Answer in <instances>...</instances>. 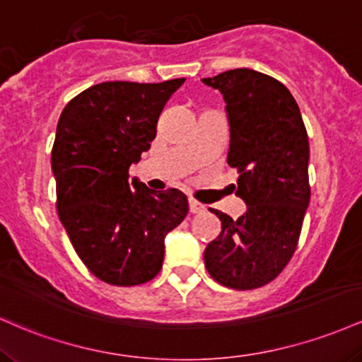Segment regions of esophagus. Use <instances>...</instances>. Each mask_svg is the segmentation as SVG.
I'll use <instances>...</instances> for the list:
<instances>
[{
  "label": "esophagus",
  "mask_w": 362,
  "mask_h": 362,
  "mask_svg": "<svg viewBox=\"0 0 362 362\" xmlns=\"http://www.w3.org/2000/svg\"><path fill=\"white\" fill-rule=\"evenodd\" d=\"M205 210H206V206L203 205V203L197 202V200H189V212L192 214H202V212H205Z\"/></svg>",
  "instance_id": "34e87169"
}]
</instances>
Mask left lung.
Listing matches in <instances>:
<instances>
[{"mask_svg": "<svg viewBox=\"0 0 362 362\" xmlns=\"http://www.w3.org/2000/svg\"><path fill=\"white\" fill-rule=\"evenodd\" d=\"M224 95L230 124L227 164L238 170L239 218L210 209L222 230L205 247L214 280L238 291L277 279L298 247L310 205V141L299 105L284 83L250 68L203 78Z\"/></svg>", "mask_w": 362, "mask_h": 362, "instance_id": "8db88e82", "label": "left lung"}]
</instances>
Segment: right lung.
<instances>
[{
	"instance_id": "1",
	"label": "right lung",
	"mask_w": 362,
	"mask_h": 362,
	"mask_svg": "<svg viewBox=\"0 0 362 362\" xmlns=\"http://www.w3.org/2000/svg\"><path fill=\"white\" fill-rule=\"evenodd\" d=\"M185 78L104 82L61 112L51 165L56 209L83 265L111 286H140L159 274L164 238L188 214L180 189L128 182V169L157 135V121Z\"/></svg>"
}]
</instances>
